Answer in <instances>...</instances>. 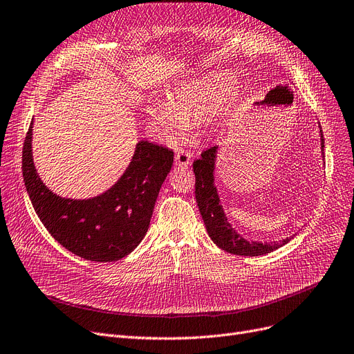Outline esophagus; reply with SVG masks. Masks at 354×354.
<instances>
[{
  "label": "esophagus",
  "instance_id": "34e87169",
  "mask_svg": "<svg viewBox=\"0 0 354 354\" xmlns=\"http://www.w3.org/2000/svg\"><path fill=\"white\" fill-rule=\"evenodd\" d=\"M175 163L178 166L187 167L191 163V154L188 151H185V150H178L175 153Z\"/></svg>",
  "mask_w": 354,
  "mask_h": 354
}]
</instances>
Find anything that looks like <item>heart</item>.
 Returning <instances> with one entry per match:
<instances>
[{
	"mask_svg": "<svg viewBox=\"0 0 354 354\" xmlns=\"http://www.w3.org/2000/svg\"><path fill=\"white\" fill-rule=\"evenodd\" d=\"M233 88V78L213 73L180 84L170 100L154 99L146 106L150 124L167 140L187 134L189 124L204 120L223 103Z\"/></svg>",
	"mask_w": 354,
	"mask_h": 354,
	"instance_id": "b5f03b06",
	"label": "heart"
}]
</instances>
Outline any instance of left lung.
Returning <instances> with one entry per match:
<instances>
[{
  "mask_svg": "<svg viewBox=\"0 0 354 354\" xmlns=\"http://www.w3.org/2000/svg\"><path fill=\"white\" fill-rule=\"evenodd\" d=\"M321 136V150L324 159V136L319 127ZM218 146L207 149L201 153L198 160H195L192 167L195 174V198L200 208L201 217L207 229L208 236L212 241L221 248V250L242 257H258L266 255L272 251L279 250L280 246L286 245L293 236L287 238L281 242H258V241H248L242 238L241 234L232 227L229 223L227 216L223 210V205L220 204V197L217 192V187L214 182L216 172V160H217Z\"/></svg>",
  "mask_w": 354,
  "mask_h": 354,
  "instance_id": "obj_1",
  "label": "left lung"
}]
</instances>
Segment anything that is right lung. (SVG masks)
<instances>
[{
	"mask_svg": "<svg viewBox=\"0 0 354 354\" xmlns=\"http://www.w3.org/2000/svg\"><path fill=\"white\" fill-rule=\"evenodd\" d=\"M32 137L33 121L23 146L24 187L52 238L74 255L96 263H112L133 252L149 230L174 151L141 140L125 172L109 189L93 198L73 200L44 184L33 163Z\"/></svg>",
	"mask_w": 354,
	"mask_h": 354,
	"instance_id": "1",
	"label": "right lung"
}]
</instances>
